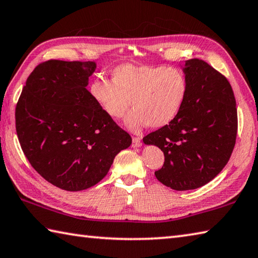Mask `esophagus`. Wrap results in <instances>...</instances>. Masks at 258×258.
Returning <instances> with one entry per match:
<instances>
[{
	"label": "esophagus",
	"mask_w": 258,
	"mask_h": 258,
	"mask_svg": "<svg viewBox=\"0 0 258 258\" xmlns=\"http://www.w3.org/2000/svg\"><path fill=\"white\" fill-rule=\"evenodd\" d=\"M132 145H133L134 148L141 147V145H142L141 139H140V138H133V140H132Z\"/></svg>",
	"instance_id": "obj_1"
}]
</instances>
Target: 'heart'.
Returning a JSON list of instances; mask_svg holds the SVG:
<instances>
[{"label":"heart","mask_w":258,"mask_h":258,"mask_svg":"<svg viewBox=\"0 0 258 258\" xmlns=\"http://www.w3.org/2000/svg\"><path fill=\"white\" fill-rule=\"evenodd\" d=\"M188 78L181 70L165 65L121 64L111 71V81L96 78L89 93L111 118H120L132 100L134 109L125 124L139 132L144 126L154 128L170 124L188 97Z\"/></svg>","instance_id":"obj_1"}]
</instances>
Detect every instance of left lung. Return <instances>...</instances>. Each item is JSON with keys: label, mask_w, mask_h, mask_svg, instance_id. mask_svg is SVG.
<instances>
[{"label": "left lung", "mask_w": 258, "mask_h": 258, "mask_svg": "<svg viewBox=\"0 0 258 258\" xmlns=\"http://www.w3.org/2000/svg\"><path fill=\"white\" fill-rule=\"evenodd\" d=\"M188 97L176 118L143 138L165 154L157 179L175 190L195 189L221 171L236 144V99L227 78L199 58L186 60Z\"/></svg>", "instance_id": "left-lung-1"}]
</instances>
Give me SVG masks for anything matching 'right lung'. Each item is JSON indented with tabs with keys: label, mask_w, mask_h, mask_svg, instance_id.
Instances as JSON below:
<instances>
[{
	"label": "right lung",
	"mask_w": 258,
	"mask_h": 258,
	"mask_svg": "<svg viewBox=\"0 0 258 258\" xmlns=\"http://www.w3.org/2000/svg\"><path fill=\"white\" fill-rule=\"evenodd\" d=\"M95 70V62L46 60L28 77L17 102L23 153L41 177L65 190L96 185L132 143L87 90Z\"/></svg>",
	"instance_id": "1"
}]
</instances>
